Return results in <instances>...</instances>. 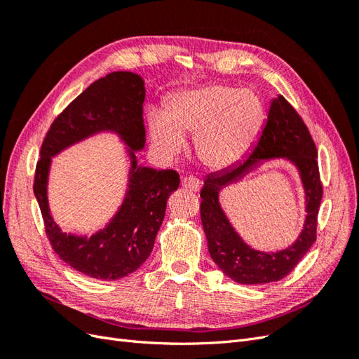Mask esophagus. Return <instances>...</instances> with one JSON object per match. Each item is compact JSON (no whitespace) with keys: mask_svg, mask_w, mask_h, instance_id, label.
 <instances>
[{"mask_svg":"<svg viewBox=\"0 0 359 359\" xmlns=\"http://www.w3.org/2000/svg\"><path fill=\"white\" fill-rule=\"evenodd\" d=\"M181 186H182V189L190 190V191H199L201 181L194 177H186L181 180Z\"/></svg>","mask_w":359,"mask_h":359,"instance_id":"esophagus-1","label":"esophagus"}]
</instances>
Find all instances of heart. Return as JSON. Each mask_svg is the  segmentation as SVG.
I'll return each mask as SVG.
<instances>
[{"instance_id":"heart-1","label":"heart","mask_w":359,"mask_h":359,"mask_svg":"<svg viewBox=\"0 0 359 359\" xmlns=\"http://www.w3.org/2000/svg\"><path fill=\"white\" fill-rule=\"evenodd\" d=\"M265 119L260 97L248 88L205 85L170 95L165 114L151 111L149 135L163 154L172 157L193 137L194 154L203 166H232L253 147Z\"/></svg>"}]
</instances>
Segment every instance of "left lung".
<instances>
[{"label":"left lung","instance_id":"1","mask_svg":"<svg viewBox=\"0 0 359 359\" xmlns=\"http://www.w3.org/2000/svg\"><path fill=\"white\" fill-rule=\"evenodd\" d=\"M283 158L297 168L306 194V222L297 241L278 252L250 248L233 229L218 201L219 190L236 182L260 162ZM318 149L307 126L283 95L271 102L268 119L257 142L235 165L210 173L201 191V219L208 252L223 273L241 285H264L286 277L316 241L318 212L322 201Z\"/></svg>","mask_w":359,"mask_h":359}]
</instances>
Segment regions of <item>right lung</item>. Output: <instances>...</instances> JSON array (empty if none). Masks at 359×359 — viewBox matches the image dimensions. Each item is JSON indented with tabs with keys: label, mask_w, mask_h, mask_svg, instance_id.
<instances>
[{
	"label": "right lung",
	"mask_w": 359,
	"mask_h": 359,
	"mask_svg": "<svg viewBox=\"0 0 359 359\" xmlns=\"http://www.w3.org/2000/svg\"><path fill=\"white\" fill-rule=\"evenodd\" d=\"M145 82L132 72H114L93 82L52 123L36 168L34 194L52 248L76 271L100 280H118L142 265L153 252L170 193L180 186L175 170L137 165L145 147ZM115 133L128 147L130 169L123 203L104 228L91 237L64 233L47 201L51 157L99 133Z\"/></svg>",
	"instance_id": "obj_1"
}]
</instances>
